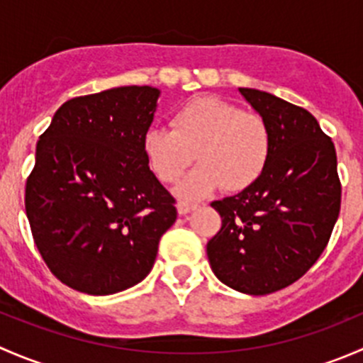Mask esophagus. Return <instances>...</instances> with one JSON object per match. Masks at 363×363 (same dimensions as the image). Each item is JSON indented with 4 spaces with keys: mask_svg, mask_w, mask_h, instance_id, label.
<instances>
[{
    "mask_svg": "<svg viewBox=\"0 0 363 363\" xmlns=\"http://www.w3.org/2000/svg\"><path fill=\"white\" fill-rule=\"evenodd\" d=\"M195 208H196V203H188V202H179L177 203V212L181 216L189 214V212H193Z\"/></svg>",
    "mask_w": 363,
    "mask_h": 363,
    "instance_id": "34e87169",
    "label": "esophagus"
}]
</instances>
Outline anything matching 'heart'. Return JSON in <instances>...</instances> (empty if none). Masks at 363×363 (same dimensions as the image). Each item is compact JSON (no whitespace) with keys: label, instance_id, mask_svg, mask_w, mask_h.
<instances>
[{"label":"heart","instance_id":"b5f03b06","mask_svg":"<svg viewBox=\"0 0 363 363\" xmlns=\"http://www.w3.org/2000/svg\"><path fill=\"white\" fill-rule=\"evenodd\" d=\"M142 151L161 182L179 181L193 160L200 163L175 188L195 200L226 186L244 191L263 175L272 152V133L263 117L214 96L195 98L172 113L170 130L151 128Z\"/></svg>","mask_w":363,"mask_h":363}]
</instances>
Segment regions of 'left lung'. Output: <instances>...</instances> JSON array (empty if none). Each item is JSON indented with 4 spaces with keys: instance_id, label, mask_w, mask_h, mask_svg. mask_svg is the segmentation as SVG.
<instances>
[{
    "instance_id": "1",
    "label": "left lung",
    "mask_w": 363,
    "mask_h": 363,
    "mask_svg": "<svg viewBox=\"0 0 363 363\" xmlns=\"http://www.w3.org/2000/svg\"><path fill=\"white\" fill-rule=\"evenodd\" d=\"M272 133L262 177L211 205L221 230L207 256L221 283L247 295L290 286L316 263L340 211L334 142L311 112L265 91L239 87Z\"/></svg>"
}]
</instances>
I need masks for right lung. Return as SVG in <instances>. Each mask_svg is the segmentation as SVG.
Masks as SVG:
<instances>
[{"label":"right lung","mask_w":363,"mask_h":363,"mask_svg":"<svg viewBox=\"0 0 363 363\" xmlns=\"http://www.w3.org/2000/svg\"><path fill=\"white\" fill-rule=\"evenodd\" d=\"M158 96L124 86L72 98L40 135L26 216L43 262L73 290L112 295L140 283L177 219L142 151Z\"/></svg>","instance_id":"right-lung-1"}]
</instances>
